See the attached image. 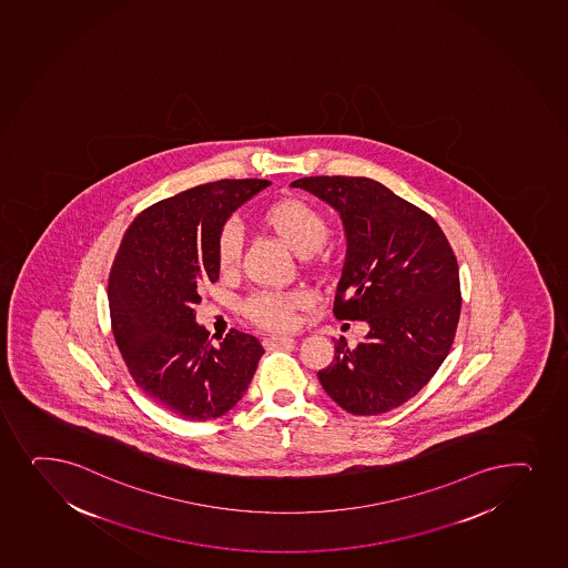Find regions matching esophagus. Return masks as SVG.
I'll use <instances>...</instances> for the list:
<instances>
[{"label": "esophagus", "instance_id": "34e87169", "mask_svg": "<svg viewBox=\"0 0 568 568\" xmlns=\"http://www.w3.org/2000/svg\"><path fill=\"white\" fill-rule=\"evenodd\" d=\"M294 339L291 336H268V338L262 339V345L266 349H275V347H285V345H293Z\"/></svg>", "mask_w": 568, "mask_h": 568}]
</instances>
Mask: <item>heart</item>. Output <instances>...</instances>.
<instances>
[{
	"label": "heart",
	"mask_w": 568,
	"mask_h": 568,
	"mask_svg": "<svg viewBox=\"0 0 568 568\" xmlns=\"http://www.w3.org/2000/svg\"><path fill=\"white\" fill-rule=\"evenodd\" d=\"M262 223L281 242L300 256L317 253L325 245L331 226L315 205L302 197H283L262 213ZM242 258V234L234 224H226L217 240L219 268L232 272ZM304 293H261L245 304V313L256 325L272 331H285L294 323V310L306 306Z\"/></svg>",
	"instance_id": "b5f03b06"
}]
</instances>
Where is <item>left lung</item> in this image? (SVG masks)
<instances>
[{
	"instance_id": "8db88e82",
	"label": "left lung",
	"mask_w": 568,
	"mask_h": 568,
	"mask_svg": "<svg viewBox=\"0 0 568 568\" xmlns=\"http://www.w3.org/2000/svg\"><path fill=\"white\" fill-rule=\"evenodd\" d=\"M338 211L345 261L334 315L366 321L357 347L334 338L317 372L326 395L353 415H377L417 395L452 349L460 315L459 266L438 223L368 178L291 183Z\"/></svg>"
}]
</instances>
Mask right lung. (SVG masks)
Returning a JSON list of instances; mask_svg holds the SVG:
<instances>
[{
  "instance_id": "obj_1",
  "label": "right lung",
  "mask_w": 568,
  "mask_h": 568,
  "mask_svg": "<svg viewBox=\"0 0 568 568\" xmlns=\"http://www.w3.org/2000/svg\"><path fill=\"white\" fill-rule=\"evenodd\" d=\"M270 185L223 179L162 200L134 219L116 251L108 287L116 345L138 387L181 419H215L234 408L264 353L236 328L211 344L194 307L202 285L219 280L224 224Z\"/></svg>"
}]
</instances>
